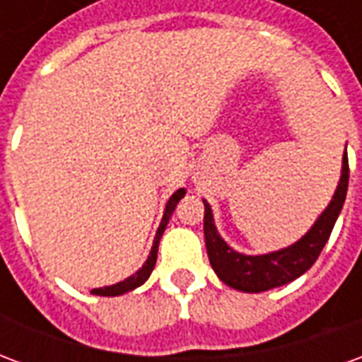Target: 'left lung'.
<instances>
[{
	"instance_id": "1",
	"label": "left lung",
	"mask_w": 362,
	"mask_h": 362,
	"mask_svg": "<svg viewBox=\"0 0 362 362\" xmlns=\"http://www.w3.org/2000/svg\"><path fill=\"white\" fill-rule=\"evenodd\" d=\"M347 186H349V160H347V151H345L337 188L326 209L320 213L318 219L308 228V233L287 248L267 252V254H256V256L236 252L225 243V238L215 227L211 205L204 199L205 246H207V256H209L213 272L217 273V277L225 285L243 293H264V291L287 285L296 277H300L314 266L322 248L326 246L332 228L345 204Z\"/></svg>"
}]
</instances>
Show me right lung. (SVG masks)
<instances>
[{"label": "right lung", "mask_w": 362, "mask_h": 362, "mask_svg": "<svg viewBox=\"0 0 362 362\" xmlns=\"http://www.w3.org/2000/svg\"><path fill=\"white\" fill-rule=\"evenodd\" d=\"M186 196V189L180 188L174 192L170 199L166 202L165 213H163V219H160V225H158L157 233H155V240H153V246H151V252L147 259H145V264H143L134 275H129L127 279L119 281L116 285H110V287H98V288H90V295H98V296H119V295H126L129 291H134V288L141 287L145 281L149 279V275L155 269V264H157V252H158V243H160V236L165 233L166 225H168V221L173 217L174 209H176V205L180 202L182 197Z\"/></svg>", "instance_id": "obj_1"}]
</instances>
